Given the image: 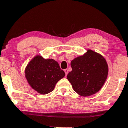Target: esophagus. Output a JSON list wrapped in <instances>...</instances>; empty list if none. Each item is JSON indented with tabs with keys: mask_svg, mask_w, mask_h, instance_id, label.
Returning a JSON list of instances; mask_svg holds the SVG:
<instances>
[{
	"mask_svg": "<svg viewBox=\"0 0 128 128\" xmlns=\"http://www.w3.org/2000/svg\"><path fill=\"white\" fill-rule=\"evenodd\" d=\"M64 73H65V75L66 76V75H68V69H64Z\"/></svg>",
	"mask_w": 128,
	"mask_h": 128,
	"instance_id": "1",
	"label": "esophagus"
}]
</instances>
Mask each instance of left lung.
Listing matches in <instances>:
<instances>
[{
    "mask_svg": "<svg viewBox=\"0 0 128 128\" xmlns=\"http://www.w3.org/2000/svg\"><path fill=\"white\" fill-rule=\"evenodd\" d=\"M70 65L72 70L68 74L67 78L74 90L81 96L97 92L108 77V65L105 59L91 50L75 58Z\"/></svg>",
    "mask_w": 128,
    "mask_h": 128,
    "instance_id": "8db88e82",
    "label": "left lung"
}]
</instances>
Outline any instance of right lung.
I'll list each match as a JSON object with an SVG mask.
<instances>
[{"instance_id":"obj_1","label":"right lung","mask_w":128,"mask_h":128,"mask_svg":"<svg viewBox=\"0 0 128 128\" xmlns=\"http://www.w3.org/2000/svg\"><path fill=\"white\" fill-rule=\"evenodd\" d=\"M26 77L33 89L42 94L54 90L56 84L65 75L59 64L53 59H44L37 56L26 67Z\"/></svg>"}]
</instances>
